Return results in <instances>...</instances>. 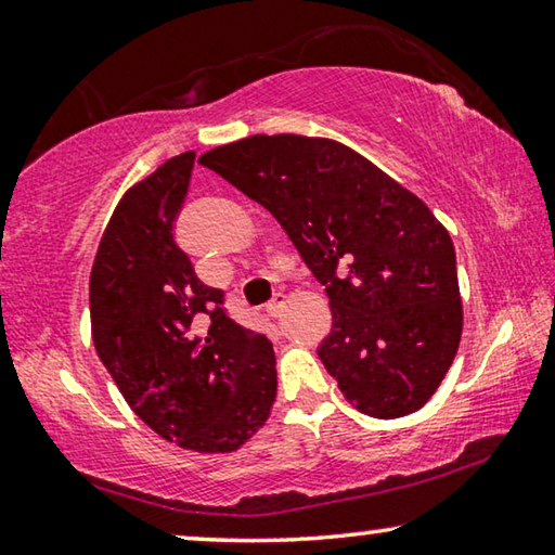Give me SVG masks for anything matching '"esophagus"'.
<instances>
[{
	"label": "esophagus",
	"mask_w": 555,
	"mask_h": 555,
	"mask_svg": "<svg viewBox=\"0 0 555 555\" xmlns=\"http://www.w3.org/2000/svg\"><path fill=\"white\" fill-rule=\"evenodd\" d=\"M267 313L271 315V319H279V315L284 313V294H276L274 296V301L267 306Z\"/></svg>",
	"instance_id": "esophagus-1"
}]
</instances>
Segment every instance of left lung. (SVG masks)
Returning <instances> with one entry per match:
<instances>
[{"label":"left lung","instance_id":"1","mask_svg":"<svg viewBox=\"0 0 555 555\" xmlns=\"http://www.w3.org/2000/svg\"><path fill=\"white\" fill-rule=\"evenodd\" d=\"M199 163L269 209L325 286L319 358L343 398L377 420L433 398L464 323L454 244L433 209L331 138L249 135Z\"/></svg>","mask_w":555,"mask_h":555}]
</instances>
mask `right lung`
Instances as JSON below:
<instances>
[{"instance_id":"right-lung-1","label":"right lung","mask_w":555,"mask_h":555,"mask_svg":"<svg viewBox=\"0 0 555 555\" xmlns=\"http://www.w3.org/2000/svg\"><path fill=\"white\" fill-rule=\"evenodd\" d=\"M195 153L135 182L95 251L88 301L95 353L130 410L182 450L230 454L259 433L276 400L267 336L222 309L178 242Z\"/></svg>"}]
</instances>
